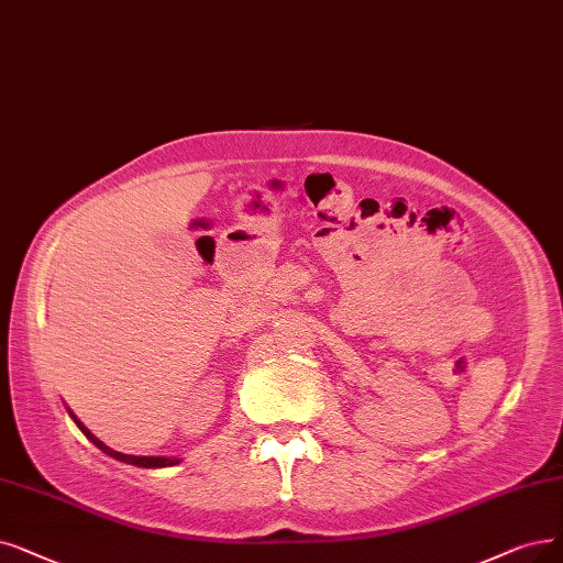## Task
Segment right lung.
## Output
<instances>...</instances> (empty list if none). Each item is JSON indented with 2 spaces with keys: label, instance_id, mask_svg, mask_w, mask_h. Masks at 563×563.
<instances>
[{
  "label": "right lung",
  "instance_id": "add662e5",
  "mask_svg": "<svg viewBox=\"0 0 563 563\" xmlns=\"http://www.w3.org/2000/svg\"><path fill=\"white\" fill-rule=\"evenodd\" d=\"M74 416V413H71ZM74 420H76V416H74ZM76 424L80 427L82 430V434L92 441L95 445H99L103 453H108L110 457H115V460H120V462H129V464H136V466H145V468H159V466H173V464H177V460H168V457H139V455H124V453H118V451H112V448H108L103 441H99L92 432L87 430V427L80 422V420H76Z\"/></svg>",
  "mask_w": 563,
  "mask_h": 563
}]
</instances>
